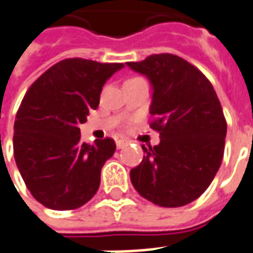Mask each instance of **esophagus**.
Returning <instances> with one entry per match:
<instances>
[{
  "label": "esophagus",
  "instance_id": "34e87169",
  "mask_svg": "<svg viewBox=\"0 0 253 253\" xmlns=\"http://www.w3.org/2000/svg\"><path fill=\"white\" fill-rule=\"evenodd\" d=\"M128 142H130L128 139H125V138L118 139V141H116V146H118V149H121V148H123V146H126Z\"/></svg>",
  "mask_w": 253,
  "mask_h": 253
}]
</instances>
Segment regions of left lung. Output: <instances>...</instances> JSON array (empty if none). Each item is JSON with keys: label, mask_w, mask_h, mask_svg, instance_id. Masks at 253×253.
I'll return each mask as SVG.
<instances>
[{"label": "left lung", "mask_w": 253, "mask_h": 253, "mask_svg": "<svg viewBox=\"0 0 253 253\" xmlns=\"http://www.w3.org/2000/svg\"><path fill=\"white\" fill-rule=\"evenodd\" d=\"M152 86L151 125L159 145H142L145 156L130 171L144 199L167 208L186 206L211 185L225 151L226 121L210 81L178 56L152 54L126 63Z\"/></svg>", "instance_id": "1"}]
</instances>
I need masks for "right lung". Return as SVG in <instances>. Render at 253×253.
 I'll use <instances>...</instances> for the list:
<instances>
[{"mask_svg":"<svg viewBox=\"0 0 253 253\" xmlns=\"http://www.w3.org/2000/svg\"><path fill=\"white\" fill-rule=\"evenodd\" d=\"M125 65L67 59L42 74L16 114L13 153L27 189L41 204L67 211L97 193L102 166L114 156L111 138L81 141L79 126L100 104L102 86Z\"/></svg>","mask_w":253,"mask_h":253,"instance_id":"1","label":"right lung"}]
</instances>
